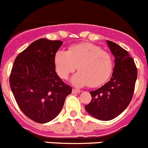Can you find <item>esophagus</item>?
Wrapping results in <instances>:
<instances>
[{"instance_id": "34e87169", "label": "esophagus", "mask_w": 148, "mask_h": 148, "mask_svg": "<svg viewBox=\"0 0 148 148\" xmlns=\"http://www.w3.org/2000/svg\"><path fill=\"white\" fill-rule=\"evenodd\" d=\"M72 92H73V93H80V91L79 90H77V89H73L72 90Z\"/></svg>"}]
</instances>
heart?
I'll use <instances>...</instances> for the list:
<instances>
[{"mask_svg": "<svg viewBox=\"0 0 148 148\" xmlns=\"http://www.w3.org/2000/svg\"><path fill=\"white\" fill-rule=\"evenodd\" d=\"M55 65L57 73L62 79L68 78L77 66L79 72L71 79L77 87L88 85L99 87L107 81L113 71L112 55L90 43L74 45L67 52L58 50L55 55Z\"/></svg>", "mask_w": 148, "mask_h": 148, "instance_id": "heart-1", "label": "heart"}]
</instances>
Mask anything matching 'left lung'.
I'll return each instance as SVG.
<instances>
[{"instance_id": "8db88e82", "label": "left lung", "mask_w": 148, "mask_h": 148, "mask_svg": "<svg viewBox=\"0 0 148 148\" xmlns=\"http://www.w3.org/2000/svg\"><path fill=\"white\" fill-rule=\"evenodd\" d=\"M114 56V68L110 80L102 87L90 91L91 101L86 112L96 119L109 121L122 113L132 98L137 77L135 63L127 51L116 43L106 41Z\"/></svg>"}]
</instances>
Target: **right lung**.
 I'll return each mask as SVG.
<instances>
[{"mask_svg":"<svg viewBox=\"0 0 148 148\" xmlns=\"http://www.w3.org/2000/svg\"><path fill=\"white\" fill-rule=\"evenodd\" d=\"M62 45L60 40L37 39L16 57L11 70L10 86L17 104L37 123L55 119L72 92L55 71V55Z\"/></svg>","mask_w":148,"mask_h":148,"instance_id":"right-lung-1","label":"right lung"}]
</instances>
